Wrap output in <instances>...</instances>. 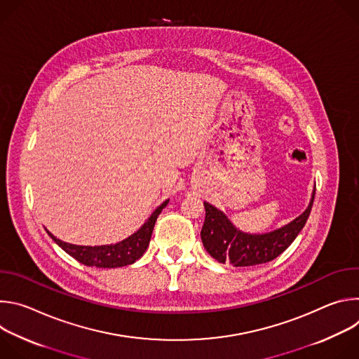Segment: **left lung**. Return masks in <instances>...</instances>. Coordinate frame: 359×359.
<instances>
[{"mask_svg": "<svg viewBox=\"0 0 359 359\" xmlns=\"http://www.w3.org/2000/svg\"><path fill=\"white\" fill-rule=\"evenodd\" d=\"M316 190L306 210L287 226L266 234H247L237 230L223 212L204 201L206 217L200 236L206 251L219 263L248 267L269 263L288 248L311 213Z\"/></svg>", "mask_w": 359, "mask_h": 359, "instance_id": "left-lung-1", "label": "left lung"}]
</instances>
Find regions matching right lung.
Wrapping results in <instances>:
<instances>
[{
  "label": "right lung",
  "instance_id": "1",
  "mask_svg": "<svg viewBox=\"0 0 359 359\" xmlns=\"http://www.w3.org/2000/svg\"><path fill=\"white\" fill-rule=\"evenodd\" d=\"M169 200L163 201L161 206L151 213V216L146 220V223L139 229L135 234L128 237L126 240L111 244V245H75L69 244L65 241L58 240L54 237L48 230L46 233L50 236L64 251H67L71 257H74L76 262L89 266V267H99V269H115V267H125L136 260H139L143 252L146 251L153 227H155V223L162 213L163 208H166V204Z\"/></svg>",
  "mask_w": 359,
  "mask_h": 359
}]
</instances>
